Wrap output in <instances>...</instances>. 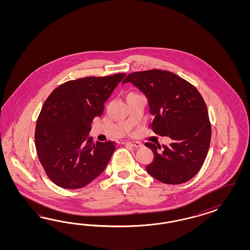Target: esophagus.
<instances>
[{
	"label": "esophagus",
	"mask_w": 250,
	"mask_h": 250,
	"mask_svg": "<svg viewBox=\"0 0 250 250\" xmlns=\"http://www.w3.org/2000/svg\"><path fill=\"white\" fill-rule=\"evenodd\" d=\"M125 144L127 145V146H133V147H140V146H142V144H141L140 142H135V141H132V142H125Z\"/></svg>",
	"instance_id": "esophagus-1"
}]
</instances>
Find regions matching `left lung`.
<instances>
[{
  "label": "left lung",
  "instance_id": "left-lung-1",
  "mask_svg": "<svg viewBox=\"0 0 250 250\" xmlns=\"http://www.w3.org/2000/svg\"><path fill=\"white\" fill-rule=\"evenodd\" d=\"M126 83L147 99L153 132L172 140L161 152L160 146L146 143L154 154L146 171L166 184L188 182L203 166L211 142V124L202 95L193 85L167 70L134 72L122 83Z\"/></svg>",
  "mask_w": 250,
  "mask_h": 250
}]
</instances>
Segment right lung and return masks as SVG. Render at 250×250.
I'll use <instances>...</instances> for the list:
<instances>
[{
	"mask_svg": "<svg viewBox=\"0 0 250 250\" xmlns=\"http://www.w3.org/2000/svg\"><path fill=\"white\" fill-rule=\"evenodd\" d=\"M126 74L87 77L61 84L45 100L38 116L35 143L38 159L52 182L80 189L101 174L112 158L114 141L93 144L94 117Z\"/></svg>",
	"mask_w": 250,
	"mask_h": 250,
	"instance_id": "obj_1",
	"label": "right lung"
}]
</instances>
